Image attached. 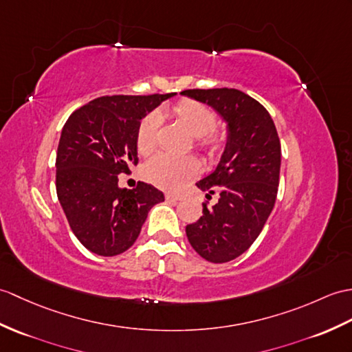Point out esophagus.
Listing matches in <instances>:
<instances>
[{"instance_id": "1", "label": "esophagus", "mask_w": 352, "mask_h": 352, "mask_svg": "<svg viewBox=\"0 0 352 352\" xmlns=\"http://www.w3.org/2000/svg\"><path fill=\"white\" fill-rule=\"evenodd\" d=\"M165 198H166L168 202H178V201H182V196H179V195H173V193H168V195L165 196Z\"/></svg>"}]
</instances>
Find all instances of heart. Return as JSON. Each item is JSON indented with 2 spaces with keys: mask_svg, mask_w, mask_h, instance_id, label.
Segmentation results:
<instances>
[{
  "mask_svg": "<svg viewBox=\"0 0 352 352\" xmlns=\"http://www.w3.org/2000/svg\"><path fill=\"white\" fill-rule=\"evenodd\" d=\"M173 116L189 130L190 135L199 138L202 146L214 150L219 145V138L211 133L216 126V116L206 104L195 100H182L173 106ZM159 127L160 118L156 113H151L142 120L136 133L139 153L150 154L156 148ZM199 169V162L190 156H170V154L160 153L146 163L145 177L162 189L177 190L198 175Z\"/></svg>",
  "mask_w": 352,
  "mask_h": 352,
  "instance_id": "b5f03b06",
  "label": "heart"
}]
</instances>
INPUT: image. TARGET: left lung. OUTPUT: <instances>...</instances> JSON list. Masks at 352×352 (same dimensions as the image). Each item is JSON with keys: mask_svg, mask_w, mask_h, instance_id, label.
<instances>
[{"mask_svg": "<svg viewBox=\"0 0 352 352\" xmlns=\"http://www.w3.org/2000/svg\"><path fill=\"white\" fill-rule=\"evenodd\" d=\"M183 96L211 106L226 122V144L217 166L196 186L207 198L202 216L186 226L192 248L214 264L246 252L274 207L280 174V142L263 104L234 88L186 89Z\"/></svg>", "mask_w": 352, "mask_h": 352, "instance_id": "left-lung-1", "label": "left lung"}]
</instances>
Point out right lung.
Here are the masks:
<instances>
[{"label": "right lung", "mask_w": 352, "mask_h": 352, "mask_svg": "<svg viewBox=\"0 0 352 352\" xmlns=\"http://www.w3.org/2000/svg\"><path fill=\"white\" fill-rule=\"evenodd\" d=\"M177 93L104 96L69 117L56 151V195L73 234L89 252L116 256L136 241L148 211L165 196L151 184L118 186L138 163L142 118Z\"/></svg>", "instance_id": "1"}]
</instances>
